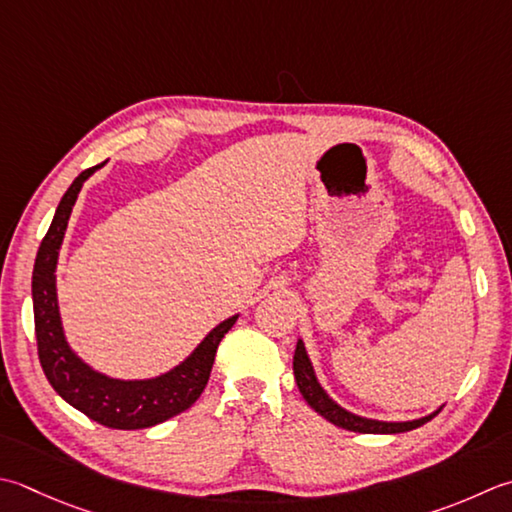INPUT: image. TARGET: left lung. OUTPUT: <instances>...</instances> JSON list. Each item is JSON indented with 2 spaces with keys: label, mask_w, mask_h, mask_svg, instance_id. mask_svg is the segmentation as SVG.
Listing matches in <instances>:
<instances>
[{
  "label": "left lung",
  "mask_w": 512,
  "mask_h": 512,
  "mask_svg": "<svg viewBox=\"0 0 512 512\" xmlns=\"http://www.w3.org/2000/svg\"><path fill=\"white\" fill-rule=\"evenodd\" d=\"M293 370H295V382H297L299 393L304 395L308 406L315 408V413H319L324 419H328L330 424H335L339 428H346V430H353V433H366V435L406 433V430L424 426L426 422H430V419H433L439 413V410H442V408H439L437 413L422 417V419H413V422H377V419H366V417L348 413V410H344L342 406H337L333 399L326 395V390L319 386L313 364H310V359L306 355V348H304L302 339H299L297 348H295Z\"/></svg>",
  "instance_id": "left-lung-1"
}]
</instances>
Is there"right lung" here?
Wrapping results in <instances>:
<instances>
[{
  "label": "right lung",
  "mask_w": 512,
  "mask_h": 512,
  "mask_svg": "<svg viewBox=\"0 0 512 512\" xmlns=\"http://www.w3.org/2000/svg\"><path fill=\"white\" fill-rule=\"evenodd\" d=\"M102 166L104 164L86 168L70 184L55 210L53 224H50L46 237L42 239V246L37 250L33 268L37 355L44 375L50 386L57 390V395L66 399L73 408L82 410L93 422L117 430L150 428L184 413L204 393L217 346L237 322V315L210 330L204 342L193 350V355L186 357L173 370H168L166 375H159L155 379H139V382L110 379L86 366L70 350L62 330V319H59L55 268L70 210L75 206L79 190H82L86 179Z\"/></svg>",
  "instance_id": "obj_1"
}]
</instances>
